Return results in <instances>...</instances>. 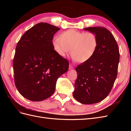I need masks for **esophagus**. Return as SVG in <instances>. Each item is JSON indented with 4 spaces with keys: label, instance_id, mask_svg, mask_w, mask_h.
<instances>
[{
    "label": "esophagus",
    "instance_id": "1",
    "mask_svg": "<svg viewBox=\"0 0 131 131\" xmlns=\"http://www.w3.org/2000/svg\"><path fill=\"white\" fill-rule=\"evenodd\" d=\"M73 68H74L72 64H69V69H73Z\"/></svg>",
    "mask_w": 131,
    "mask_h": 131
}]
</instances>
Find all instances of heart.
Instances as JSON below:
<instances>
[{"label": "heart", "mask_w": 131, "mask_h": 131, "mask_svg": "<svg viewBox=\"0 0 131 131\" xmlns=\"http://www.w3.org/2000/svg\"><path fill=\"white\" fill-rule=\"evenodd\" d=\"M52 44L54 51L59 56L64 57L71 51L74 61L85 63L93 57L97 49V35L92 32H83L71 29L53 38Z\"/></svg>", "instance_id": "1"}]
</instances>
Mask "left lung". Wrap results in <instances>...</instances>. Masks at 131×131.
<instances>
[{"instance_id": "obj_1", "label": "left lung", "mask_w": 131, "mask_h": 131, "mask_svg": "<svg viewBox=\"0 0 131 131\" xmlns=\"http://www.w3.org/2000/svg\"><path fill=\"white\" fill-rule=\"evenodd\" d=\"M84 29L97 35L98 45L93 57L75 68L78 77L73 96L82 104H92L103 100L112 89L117 77L120 53L115 39L105 28Z\"/></svg>"}]
</instances>
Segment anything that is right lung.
Returning <instances> with one entry per match:
<instances>
[{
    "label": "right lung",
    "mask_w": 131,
    "mask_h": 131,
    "mask_svg": "<svg viewBox=\"0 0 131 131\" xmlns=\"http://www.w3.org/2000/svg\"><path fill=\"white\" fill-rule=\"evenodd\" d=\"M60 28L41 22L19 39L13 60L15 86L23 97L41 101L53 94L57 79L67 72L69 62L53 50V35Z\"/></svg>",
    "instance_id": "add662e5"
}]
</instances>
